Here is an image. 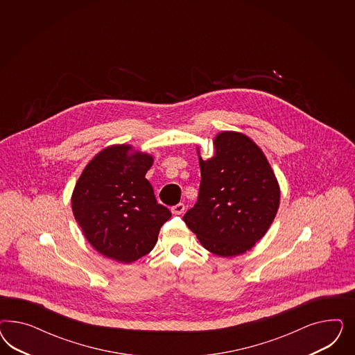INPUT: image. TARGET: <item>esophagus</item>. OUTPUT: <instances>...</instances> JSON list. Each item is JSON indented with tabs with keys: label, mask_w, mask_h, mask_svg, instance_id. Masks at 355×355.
Here are the masks:
<instances>
[{
	"label": "esophagus",
	"mask_w": 355,
	"mask_h": 355,
	"mask_svg": "<svg viewBox=\"0 0 355 355\" xmlns=\"http://www.w3.org/2000/svg\"><path fill=\"white\" fill-rule=\"evenodd\" d=\"M183 211H184V205L183 203H178V205L172 207L173 215H182Z\"/></svg>",
	"instance_id": "34e87169"
}]
</instances>
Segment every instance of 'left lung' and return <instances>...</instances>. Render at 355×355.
Masks as SVG:
<instances>
[{
  "label": "left lung",
  "mask_w": 355,
  "mask_h": 355,
  "mask_svg": "<svg viewBox=\"0 0 355 355\" xmlns=\"http://www.w3.org/2000/svg\"><path fill=\"white\" fill-rule=\"evenodd\" d=\"M215 155L200 156L202 181L196 205L183 221L209 252L233 258L255 246L279 207V184L266 155L243 132L221 131Z\"/></svg>",
  "instance_id": "8db88e82"
}]
</instances>
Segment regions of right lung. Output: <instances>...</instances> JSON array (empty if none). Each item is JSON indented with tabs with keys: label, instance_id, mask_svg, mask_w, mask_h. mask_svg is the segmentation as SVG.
I'll return each instance as SVG.
<instances>
[{
	"label": "right lung",
	"instance_id": "obj_1",
	"mask_svg": "<svg viewBox=\"0 0 355 355\" xmlns=\"http://www.w3.org/2000/svg\"><path fill=\"white\" fill-rule=\"evenodd\" d=\"M153 156L131 144L96 153L78 178L71 208L89 245L103 257L130 264L155 248L171 211L156 202L146 178Z\"/></svg>",
	"mask_w": 355,
	"mask_h": 355
}]
</instances>
